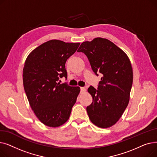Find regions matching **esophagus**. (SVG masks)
I'll return each instance as SVG.
<instances>
[{
  "mask_svg": "<svg viewBox=\"0 0 157 157\" xmlns=\"http://www.w3.org/2000/svg\"><path fill=\"white\" fill-rule=\"evenodd\" d=\"M86 88L85 87H80V90L81 92H85L86 91Z\"/></svg>",
  "mask_w": 157,
  "mask_h": 157,
  "instance_id": "esophagus-1",
  "label": "esophagus"
}]
</instances>
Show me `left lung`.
I'll use <instances>...</instances> for the list:
<instances>
[{"mask_svg":"<svg viewBox=\"0 0 157 157\" xmlns=\"http://www.w3.org/2000/svg\"><path fill=\"white\" fill-rule=\"evenodd\" d=\"M78 52L86 55L95 75L99 72L102 76L97 89L92 86L88 89L93 98L86 107L89 118L98 127H110L129 102L133 72L128 57L111 41L101 37L81 43Z\"/></svg>","mask_w":157,"mask_h":157,"instance_id":"8db88e82","label":"left lung"}]
</instances>
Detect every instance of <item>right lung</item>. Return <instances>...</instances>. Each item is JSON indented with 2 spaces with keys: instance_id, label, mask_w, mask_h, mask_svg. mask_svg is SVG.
<instances>
[{
  "instance_id": "obj_1",
  "label": "right lung",
  "mask_w": 157,
  "mask_h": 157,
  "mask_svg": "<svg viewBox=\"0 0 157 157\" xmlns=\"http://www.w3.org/2000/svg\"><path fill=\"white\" fill-rule=\"evenodd\" d=\"M79 44L49 40L34 49L25 62V92L36 117L48 127H57L67 121L76 102L80 88L59 81L67 78L65 62Z\"/></svg>"
}]
</instances>
